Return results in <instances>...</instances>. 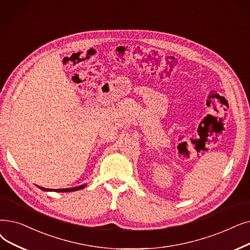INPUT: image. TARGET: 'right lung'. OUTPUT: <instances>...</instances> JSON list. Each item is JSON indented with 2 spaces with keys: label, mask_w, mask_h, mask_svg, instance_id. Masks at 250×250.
Masks as SVG:
<instances>
[{
  "label": "right lung",
  "mask_w": 250,
  "mask_h": 250,
  "mask_svg": "<svg viewBox=\"0 0 250 250\" xmlns=\"http://www.w3.org/2000/svg\"><path fill=\"white\" fill-rule=\"evenodd\" d=\"M86 186V184H83V185L81 186H77V187H72V188H66V189H47V188H42V187H39L40 189H42V191H53V192H73V191H78V190H82Z\"/></svg>",
  "instance_id": "right-lung-1"
}]
</instances>
